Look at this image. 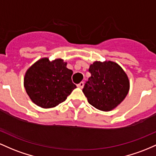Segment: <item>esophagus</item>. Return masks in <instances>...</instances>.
Segmentation results:
<instances>
[{
  "mask_svg": "<svg viewBox=\"0 0 156 156\" xmlns=\"http://www.w3.org/2000/svg\"><path fill=\"white\" fill-rule=\"evenodd\" d=\"M83 86H84V82H81V83H80L77 85V87H80V88H83Z\"/></svg>",
  "mask_w": 156,
  "mask_h": 156,
  "instance_id": "obj_1",
  "label": "esophagus"
}]
</instances>
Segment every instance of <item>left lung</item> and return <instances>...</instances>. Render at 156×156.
Returning <instances> with one entry per match:
<instances>
[{"mask_svg":"<svg viewBox=\"0 0 156 156\" xmlns=\"http://www.w3.org/2000/svg\"><path fill=\"white\" fill-rule=\"evenodd\" d=\"M88 71L91 76L85 84L83 92L94 108L109 111L119 105L128 94L129 80L116 62H94Z\"/></svg>","mask_w":156,"mask_h":156,"instance_id":"1","label":"left lung"}]
</instances>
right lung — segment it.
<instances>
[{
	"label": "right lung",
	"mask_w": 156,
	"mask_h": 156,
	"mask_svg": "<svg viewBox=\"0 0 156 156\" xmlns=\"http://www.w3.org/2000/svg\"><path fill=\"white\" fill-rule=\"evenodd\" d=\"M61 59L50 62L38 60L26 71L24 87L34 104L50 108L63 102L76 86L72 83L73 71Z\"/></svg>",
	"instance_id": "right-lung-1"
}]
</instances>
